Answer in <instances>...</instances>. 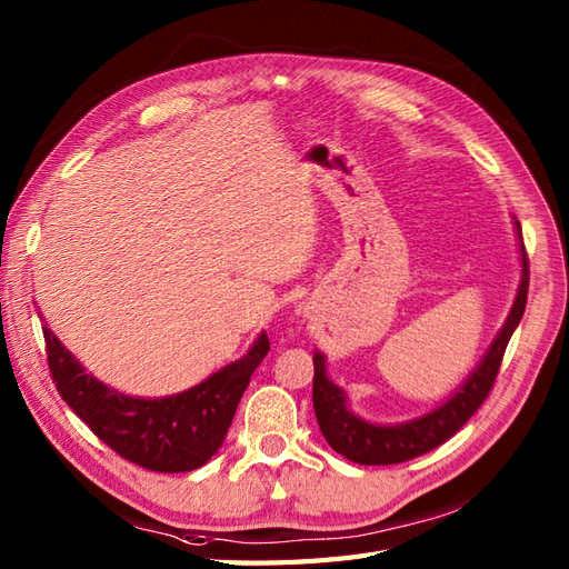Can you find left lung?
<instances>
[{"instance_id": "8db88e82", "label": "left lung", "mask_w": 569, "mask_h": 569, "mask_svg": "<svg viewBox=\"0 0 569 569\" xmlns=\"http://www.w3.org/2000/svg\"><path fill=\"white\" fill-rule=\"evenodd\" d=\"M516 229L520 238L522 277L516 302L510 307V315L499 336L493 338L485 359L478 363V369L468 376V380L456 390L451 399H447L445 405H439L430 413L397 426L369 423V420H363L350 411L345 392L326 373V357L321 352H315V392H311L315 413L326 442L340 456L361 466H392L411 461V458L423 456L435 447L445 445L482 407V401L493 388V380L499 376L508 340L518 328L527 305L529 260L522 243L520 222H516Z\"/></svg>"}]
</instances>
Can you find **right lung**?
I'll list each match as a JSON object with an SVG mask.
<instances>
[{
	"mask_svg": "<svg viewBox=\"0 0 569 569\" xmlns=\"http://www.w3.org/2000/svg\"><path fill=\"white\" fill-rule=\"evenodd\" d=\"M53 385L66 405L116 453L156 472H189L222 447L250 376L269 352L262 333L238 361L196 388L160 399L127 397L82 369L47 323L42 326Z\"/></svg>",
	"mask_w": 569,
	"mask_h": 569,
	"instance_id": "right-lung-1",
	"label": "right lung"
}]
</instances>
